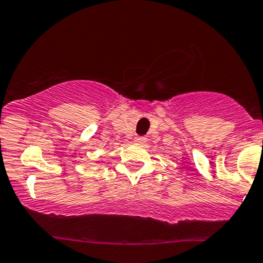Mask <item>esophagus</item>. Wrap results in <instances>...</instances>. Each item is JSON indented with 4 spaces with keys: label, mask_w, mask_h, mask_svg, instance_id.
I'll use <instances>...</instances> for the list:
<instances>
[{
    "label": "esophagus",
    "mask_w": 263,
    "mask_h": 263,
    "mask_svg": "<svg viewBox=\"0 0 263 263\" xmlns=\"http://www.w3.org/2000/svg\"><path fill=\"white\" fill-rule=\"evenodd\" d=\"M147 141V138L145 136H136L135 137V142L137 143H145Z\"/></svg>",
    "instance_id": "1"
}]
</instances>
